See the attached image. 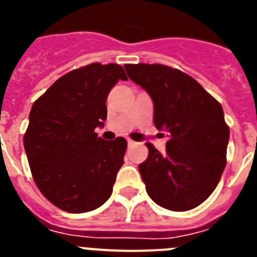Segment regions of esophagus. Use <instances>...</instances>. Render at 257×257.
Here are the masks:
<instances>
[{"label":"esophagus","instance_id":"esophagus-1","mask_svg":"<svg viewBox=\"0 0 257 257\" xmlns=\"http://www.w3.org/2000/svg\"><path fill=\"white\" fill-rule=\"evenodd\" d=\"M127 143H128V145H134V144H136V143L134 142V140H131V139H127Z\"/></svg>","mask_w":257,"mask_h":257}]
</instances>
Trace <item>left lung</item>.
<instances>
[{
	"label": "left lung",
	"instance_id": "1",
	"mask_svg": "<svg viewBox=\"0 0 257 257\" xmlns=\"http://www.w3.org/2000/svg\"><path fill=\"white\" fill-rule=\"evenodd\" d=\"M128 78L151 95L154 126L169 133L166 152L147 143L148 158L139 171L148 196L171 211L205 202L226 165L229 126L221 104L196 79L163 64H126Z\"/></svg>",
	"mask_w": 257,
	"mask_h": 257
}]
</instances>
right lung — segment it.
Returning <instances> with one entry per match:
<instances>
[{"mask_svg": "<svg viewBox=\"0 0 257 257\" xmlns=\"http://www.w3.org/2000/svg\"><path fill=\"white\" fill-rule=\"evenodd\" d=\"M119 79L127 81L121 65L92 63L61 76L33 103L24 149L36 185L60 210L88 212L112 194L127 142H106L95 128Z\"/></svg>", "mask_w": 257, "mask_h": 257, "instance_id": "add662e5", "label": "right lung"}]
</instances>
